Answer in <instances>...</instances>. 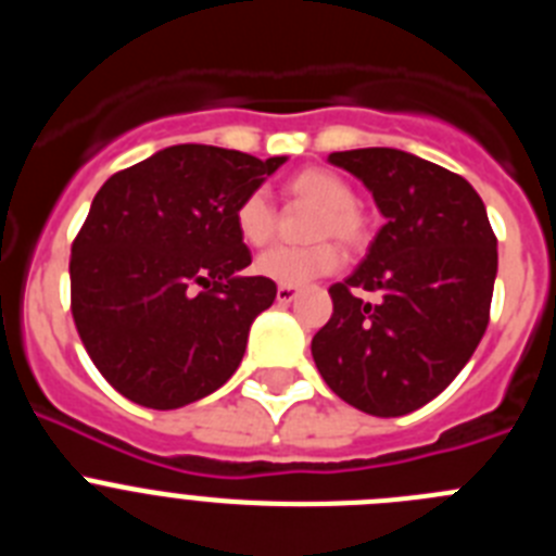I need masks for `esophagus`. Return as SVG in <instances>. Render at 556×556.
Masks as SVG:
<instances>
[{
	"label": "esophagus",
	"instance_id": "34e87169",
	"mask_svg": "<svg viewBox=\"0 0 556 556\" xmlns=\"http://www.w3.org/2000/svg\"><path fill=\"white\" fill-rule=\"evenodd\" d=\"M298 294H301V289L298 287H278V292H275V298H278V303H292L294 298H298Z\"/></svg>",
	"mask_w": 556,
	"mask_h": 556
}]
</instances>
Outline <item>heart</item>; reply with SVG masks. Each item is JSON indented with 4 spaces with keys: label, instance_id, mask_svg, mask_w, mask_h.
Returning <instances> with one entry per match:
<instances>
[{
    "label": "heart",
    "instance_id": "b5f03b06",
    "mask_svg": "<svg viewBox=\"0 0 556 556\" xmlns=\"http://www.w3.org/2000/svg\"><path fill=\"white\" fill-rule=\"evenodd\" d=\"M289 200L317 205L308 239L323 242L303 244V248H273L255 262V273L283 287H303V283L333 273L342 264V253L333 242L345 248H362L367 242V219L356 205V191L342 175L326 166H306L289 175L283 184ZM236 233L248 248H264L278 233V211L262 189L248 191L233 211Z\"/></svg>",
    "mask_w": 556,
    "mask_h": 556
}]
</instances>
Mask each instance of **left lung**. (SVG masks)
Here are the masks:
<instances>
[{
    "instance_id": "left-lung-1",
    "label": "left lung",
    "mask_w": 556,
    "mask_h": 556,
    "mask_svg": "<svg viewBox=\"0 0 556 556\" xmlns=\"http://www.w3.org/2000/svg\"><path fill=\"white\" fill-rule=\"evenodd\" d=\"M328 161L372 191L387 223L356 273L328 289L333 314L312 339L314 365L345 404L409 415L459 376L488 331L495 233L468 180L412 152L367 147Z\"/></svg>"
}]
</instances>
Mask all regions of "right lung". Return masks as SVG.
I'll return each instance as SVG.
<instances>
[{
	"mask_svg": "<svg viewBox=\"0 0 556 556\" xmlns=\"http://www.w3.org/2000/svg\"><path fill=\"white\" fill-rule=\"evenodd\" d=\"M287 159L175 144L116 172L72 242V317L113 390L180 409L236 372L275 281L250 264L233 211Z\"/></svg>",
	"mask_w": 556,
	"mask_h": 556,
	"instance_id": "1",
	"label": "right lung"
}]
</instances>
